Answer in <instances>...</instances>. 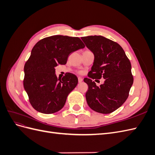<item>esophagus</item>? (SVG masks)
Wrapping results in <instances>:
<instances>
[{"mask_svg": "<svg viewBox=\"0 0 155 155\" xmlns=\"http://www.w3.org/2000/svg\"><path fill=\"white\" fill-rule=\"evenodd\" d=\"M83 81V79L81 78H78V82L81 83Z\"/></svg>", "mask_w": 155, "mask_h": 155, "instance_id": "34e87169", "label": "esophagus"}]
</instances>
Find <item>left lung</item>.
Here are the masks:
<instances>
[{"label": "left lung", "instance_id": "1", "mask_svg": "<svg viewBox=\"0 0 155 155\" xmlns=\"http://www.w3.org/2000/svg\"><path fill=\"white\" fill-rule=\"evenodd\" d=\"M81 39L94 55L89 78L84 79L88 87L87 104L99 113H111L124 104L133 85L130 61L119 44L104 37L91 35ZM101 77L105 81L100 87L91 80Z\"/></svg>", "mask_w": 155, "mask_h": 155}]
</instances>
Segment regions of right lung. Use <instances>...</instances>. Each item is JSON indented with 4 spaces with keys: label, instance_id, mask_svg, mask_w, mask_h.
Here are the masks:
<instances>
[{
    "label": "right lung",
    "instance_id": "add662e5",
    "mask_svg": "<svg viewBox=\"0 0 155 155\" xmlns=\"http://www.w3.org/2000/svg\"><path fill=\"white\" fill-rule=\"evenodd\" d=\"M85 46L79 37L63 35L45 37L35 44L25 65L23 81L34 109L43 114H52L64 107L78 79L72 73L58 79L55 68L59 64H66L70 53Z\"/></svg>",
    "mask_w": 155,
    "mask_h": 155
}]
</instances>
